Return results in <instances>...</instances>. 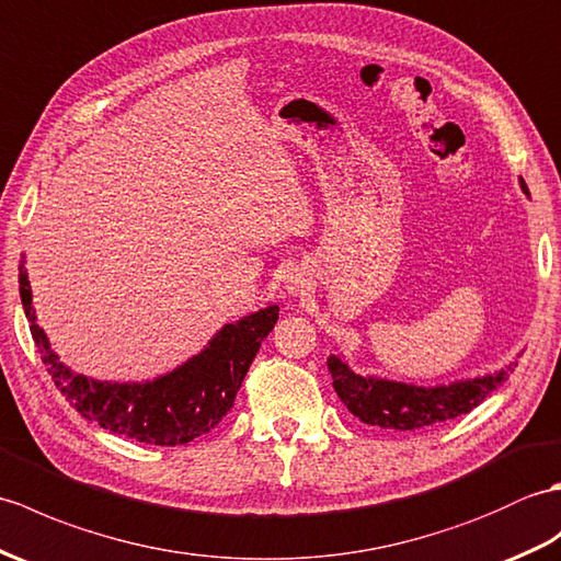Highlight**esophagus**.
<instances>
[{"mask_svg": "<svg viewBox=\"0 0 561 561\" xmlns=\"http://www.w3.org/2000/svg\"><path fill=\"white\" fill-rule=\"evenodd\" d=\"M307 288H309V276H307V273L302 268H293L288 273V278H285V290L297 297V295H302Z\"/></svg>", "mask_w": 561, "mask_h": 561, "instance_id": "1", "label": "esophagus"}]
</instances>
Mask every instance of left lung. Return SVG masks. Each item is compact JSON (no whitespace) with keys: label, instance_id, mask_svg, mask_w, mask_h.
<instances>
[{"label":"left lung","instance_id":"8db88e82","mask_svg":"<svg viewBox=\"0 0 561 561\" xmlns=\"http://www.w3.org/2000/svg\"><path fill=\"white\" fill-rule=\"evenodd\" d=\"M520 190L528 196V186L520 180ZM329 371L333 377V389L345 408L367 425L383 430H425L437 422L454 420L470 413L484 398L508 379L518 363L482 375L476 379H460L439 386H415L405 381L381 379L375 375H357L341 355H329Z\"/></svg>","mask_w":561,"mask_h":561}]
</instances>
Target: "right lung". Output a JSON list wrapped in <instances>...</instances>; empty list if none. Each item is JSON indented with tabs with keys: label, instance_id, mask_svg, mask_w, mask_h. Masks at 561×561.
Instances as JSON below:
<instances>
[{
	"label": "right lung",
	"instance_id": "add662e5",
	"mask_svg": "<svg viewBox=\"0 0 561 561\" xmlns=\"http://www.w3.org/2000/svg\"><path fill=\"white\" fill-rule=\"evenodd\" d=\"M19 293L37 353L67 401L85 420L127 439L156 446L192 442L228 415L261 341L278 321V305H268L240 321L226 323L202 353L168 375L146 381H101L77 375L59 363L45 331L37 327L26 256H21L19 266Z\"/></svg>",
	"mask_w": 561,
	"mask_h": 561
}]
</instances>
